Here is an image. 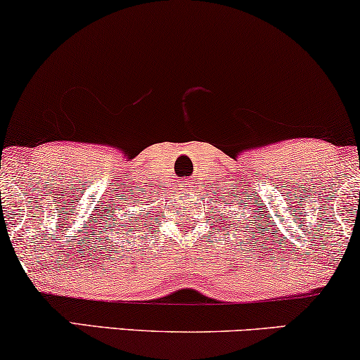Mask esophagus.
Instances as JSON below:
<instances>
[{
	"instance_id": "1",
	"label": "esophagus",
	"mask_w": 360,
	"mask_h": 360,
	"mask_svg": "<svg viewBox=\"0 0 360 360\" xmlns=\"http://www.w3.org/2000/svg\"><path fill=\"white\" fill-rule=\"evenodd\" d=\"M189 188H191L189 179H183V181H181V189H189Z\"/></svg>"
}]
</instances>
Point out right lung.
Returning <instances> with one entry per match:
<instances>
[{
  "mask_svg": "<svg viewBox=\"0 0 360 360\" xmlns=\"http://www.w3.org/2000/svg\"><path fill=\"white\" fill-rule=\"evenodd\" d=\"M127 216H131V214H127ZM122 221H126V224H124V222H122L121 227H117V229L121 231V234L131 236V234L138 233V229H141V226L148 227L146 226V221H144V219L143 221H138V217H134V219H122Z\"/></svg>",
  "mask_w": 360,
  "mask_h": 360,
  "instance_id": "1",
  "label": "right lung"
}]
</instances>
